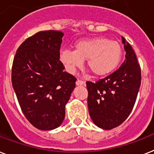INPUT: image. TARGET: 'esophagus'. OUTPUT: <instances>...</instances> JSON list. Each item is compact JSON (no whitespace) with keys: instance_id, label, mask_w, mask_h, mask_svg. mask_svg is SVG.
<instances>
[{"instance_id":"obj_1","label":"esophagus","mask_w":154,"mask_h":154,"mask_svg":"<svg viewBox=\"0 0 154 154\" xmlns=\"http://www.w3.org/2000/svg\"><path fill=\"white\" fill-rule=\"evenodd\" d=\"M76 85H77V86H81V85H85V83L84 81H81V80H77V81H76Z\"/></svg>"}]
</instances>
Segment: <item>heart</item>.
Here are the masks:
<instances>
[{"instance_id": "b5f03b06", "label": "heart", "mask_w": 154, "mask_h": 154, "mask_svg": "<svg viewBox=\"0 0 154 154\" xmlns=\"http://www.w3.org/2000/svg\"><path fill=\"white\" fill-rule=\"evenodd\" d=\"M73 51L60 53V61L69 73L81 68L85 60L88 68L97 77L106 76L118 66L122 58V47L118 42L104 37L77 41Z\"/></svg>"}]
</instances>
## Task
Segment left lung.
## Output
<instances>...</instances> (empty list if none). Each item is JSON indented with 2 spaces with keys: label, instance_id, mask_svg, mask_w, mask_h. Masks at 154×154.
Masks as SVG:
<instances>
[{
  "label": "left lung",
  "instance_id": "left-lung-1",
  "mask_svg": "<svg viewBox=\"0 0 154 154\" xmlns=\"http://www.w3.org/2000/svg\"><path fill=\"white\" fill-rule=\"evenodd\" d=\"M126 52L122 66L107 77L88 81V107L92 122L111 130L124 122L131 112L141 85V69L135 53L122 36Z\"/></svg>",
  "mask_w": 154,
  "mask_h": 154
}]
</instances>
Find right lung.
Here are the masks:
<instances>
[{
  "mask_svg": "<svg viewBox=\"0 0 154 154\" xmlns=\"http://www.w3.org/2000/svg\"><path fill=\"white\" fill-rule=\"evenodd\" d=\"M63 35L59 31L37 32L20 46L13 60L12 87L21 110L42 131L62 124L76 85V78L64 72L59 60Z\"/></svg>",
  "mask_w": 154,
  "mask_h": 154,
  "instance_id": "obj_1",
  "label": "right lung"
}]
</instances>
